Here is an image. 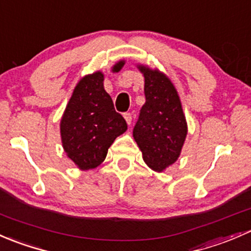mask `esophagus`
<instances>
[{"label": "esophagus", "mask_w": 251, "mask_h": 251, "mask_svg": "<svg viewBox=\"0 0 251 251\" xmlns=\"http://www.w3.org/2000/svg\"><path fill=\"white\" fill-rule=\"evenodd\" d=\"M123 116H125V120L126 121V123L130 126L131 125V120H133V118H131V113L130 112H126Z\"/></svg>", "instance_id": "obj_1"}]
</instances>
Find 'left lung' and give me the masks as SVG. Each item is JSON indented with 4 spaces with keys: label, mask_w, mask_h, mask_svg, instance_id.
Here are the masks:
<instances>
[{
    "label": "left lung",
    "mask_w": 251,
    "mask_h": 251,
    "mask_svg": "<svg viewBox=\"0 0 251 251\" xmlns=\"http://www.w3.org/2000/svg\"><path fill=\"white\" fill-rule=\"evenodd\" d=\"M145 77L146 101L139 113L133 136L145 163L163 172L176 162L187 135V123L174 84L158 70L139 65Z\"/></svg>",
    "instance_id": "8db88e82"
}]
</instances>
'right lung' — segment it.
<instances>
[{
  "label": "right lung",
  "mask_w": 251,
  "mask_h": 251,
  "mask_svg": "<svg viewBox=\"0 0 251 251\" xmlns=\"http://www.w3.org/2000/svg\"><path fill=\"white\" fill-rule=\"evenodd\" d=\"M125 60L113 65L118 72ZM126 130V122L116 112L104 89L100 71L87 75L75 87L60 122L61 143L66 154L81 170L94 169L106 158L108 147Z\"/></svg>",
  "instance_id": "add662e5"
}]
</instances>
